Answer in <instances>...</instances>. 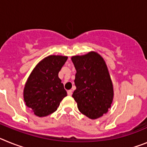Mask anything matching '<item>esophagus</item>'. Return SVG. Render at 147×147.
<instances>
[{
	"mask_svg": "<svg viewBox=\"0 0 147 147\" xmlns=\"http://www.w3.org/2000/svg\"><path fill=\"white\" fill-rule=\"evenodd\" d=\"M67 95H68V96H71L73 93V90H67Z\"/></svg>",
	"mask_w": 147,
	"mask_h": 147,
	"instance_id": "34e87169",
	"label": "esophagus"
}]
</instances>
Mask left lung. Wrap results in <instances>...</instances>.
Masks as SVG:
<instances>
[{
    "mask_svg": "<svg viewBox=\"0 0 147 147\" xmlns=\"http://www.w3.org/2000/svg\"><path fill=\"white\" fill-rule=\"evenodd\" d=\"M76 70L72 95L80 112L96 119L108 112L113 99V85L106 62L97 52L73 56Z\"/></svg>",
    "mask_w": 147,
    "mask_h": 147,
    "instance_id": "obj_1",
    "label": "left lung"
}]
</instances>
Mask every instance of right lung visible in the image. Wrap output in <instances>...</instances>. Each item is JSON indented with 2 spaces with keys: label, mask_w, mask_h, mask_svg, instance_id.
<instances>
[{
  "label": "right lung",
  "mask_w": 147,
  "mask_h": 147,
  "mask_svg": "<svg viewBox=\"0 0 147 147\" xmlns=\"http://www.w3.org/2000/svg\"><path fill=\"white\" fill-rule=\"evenodd\" d=\"M67 59L66 56L49 55L39 62L30 74L23 90V98L35 115L45 117L53 113L67 96L58 76Z\"/></svg>",
  "instance_id": "right-lung-1"
}]
</instances>
